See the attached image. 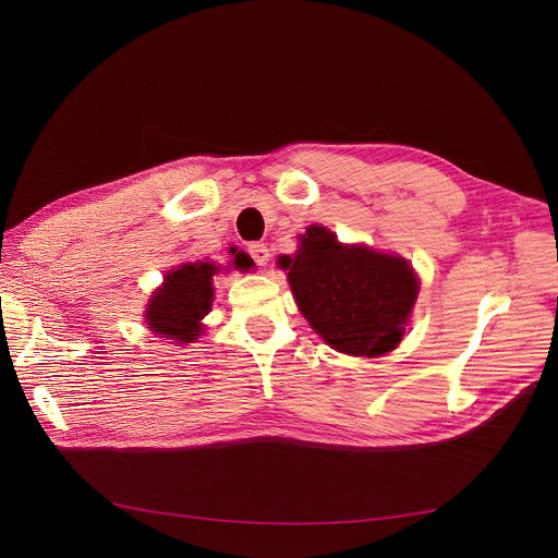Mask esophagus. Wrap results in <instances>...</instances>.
I'll return each instance as SVG.
<instances>
[{"instance_id":"34e87169","label":"esophagus","mask_w":558,"mask_h":558,"mask_svg":"<svg viewBox=\"0 0 558 558\" xmlns=\"http://www.w3.org/2000/svg\"><path fill=\"white\" fill-rule=\"evenodd\" d=\"M248 256L253 258V263L256 265H260V267H265L267 263H269V248L265 246V244H260V242H253V244H248Z\"/></svg>"}]
</instances>
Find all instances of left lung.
<instances>
[{"label": "left lung", "instance_id": "8db88e82", "mask_svg": "<svg viewBox=\"0 0 558 558\" xmlns=\"http://www.w3.org/2000/svg\"><path fill=\"white\" fill-rule=\"evenodd\" d=\"M289 269L298 307L327 344L351 356H380L402 338L418 280L402 258L367 246H342L325 227H310Z\"/></svg>", "mask_w": 558, "mask_h": 558}]
</instances>
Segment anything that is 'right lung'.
<instances>
[{
	"instance_id": "1",
	"label": "right lung",
	"mask_w": 558,
	"mask_h": 558,
	"mask_svg": "<svg viewBox=\"0 0 558 558\" xmlns=\"http://www.w3.org/2000/svg\"><path fill=\"white\" fill-rule=\"evenodd\" d=\"M235 267H242V260L235 258ZM216 271L218 267L211 263H189L171 271L165 287L158 289L148 302L146 323L150 331H158L182 344L193 342L202 329L199 320L211 307V280Z\"/></svg>"
}]
</instances>
